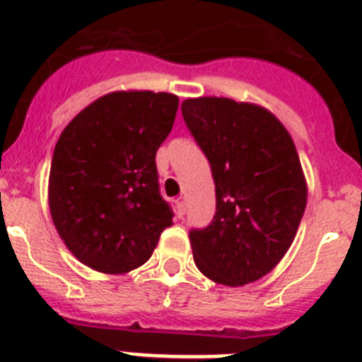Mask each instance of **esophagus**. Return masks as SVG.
I'll list each match as a JSON object with an SVG mask.
<instances>
[{"label":"esophagus","instance_id":"esophagus-1","mask_svg":"<svg viewBox=\"0 0 362 362\" xmlns=\"http://www.w3.org/2000/svg\"><path fill=\"white\" fill-rule=\"evenodd\" d=\"M175 211H176V217H178V218H182L184 215H186V204H184V200H182V199L176 200Z\"/></svg>","mask_w":362,"mask_h":362}]
</instances>
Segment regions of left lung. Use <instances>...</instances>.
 I'll return each mask as SVG.
<instances>
[{
    "instance_id": "1",
    "label": "left lung",
    "mask_w": 362,
    "mask_h": 362,
    "mask_svg": "<svg viewBox=\"0 0 362 362\" xmlns=\"http://www.w3.org/2000/svg\"><path fill=\"white\" fill-rule=\"evenodd\" d=\"M182 115L208 158L217 199L214 221L189 232L195 265L215 284H252L289 250L308 204L293 138L263 106L226 97L186 99Z\"/></svg>"
}]
</instances>
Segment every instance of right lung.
<instances>
[{"mask_svg":"<svg viewBox=\"0 0 362 362\" xmlns=\"http://www.w3.org/2000/svg\"><path fill=\"white\" fill-rule=\"evenodd\" d=\"M176 110L173 93L112 92L62 130L51 160V218L68 250L90 269H138L173 224L154 158Z\"/></svg>","mask_w":362,"mask_h":362,"instance_id":"right-lung-1","label":"right lung"}]
</instances>
